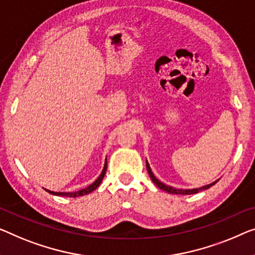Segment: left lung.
<instances>
[{
    "mask_svg": "<svg viewBox=\"0 0 255 255\" xmlns=\"http://www.w3.org/2000/svg\"><path fill=\"white\" fill-rule=\"evenodd\" d=\"M146 169H147V173H149V175L151 177L152 182H153V183L157 185L159 189L164 190V191L168 192V193H174V195H193V193H197V192H199V191H203V190H206L208 188H211L212 185H214L216 182L219 181V180H216V181H214L211 184L204 185V187L197 188V189H176V188L170 187V185H166L165 183H162L161 181H159L158 178L153 175V173H152V170L150 168V165H149V162H147V160H146Z\"/></svg>",
    "mask_w": 255,
    "mask_h": 255,
    "instance_id": "obj_1",
    "label": "left lung"
}]
</instances>
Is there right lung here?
Returning a JSON list of instances; mask_svg holds the SVG:
<instances>
[{
  "label": "right lung",
  "instance_id": "1",
  "mask_svg": "<svg viewBox=\"0 0 255 255\" xmlns=\"http://www.w3.org/2000/svg\"><path fill=\"white\" fill-rule=\"evenodd\" d=\"M106 168H108V160L105 159V164H104V168L103 170H102L101 175L98 176L96 180H95L93 183H91L90 185H88V187L85 188V189H81L79 190V191H75V192H55V191H50V190L48 189H44L45 191H48L49 193H51V195L54 196H63V197H72V198H75V197H81V196H85V195H88V193L93 192L95 189H97L98 187H100L101 182L103 181L104 178V175L106 173Z\"/></svg>",
  "mask_w": 255,
  "mask_h": 255
}]
</instances>
